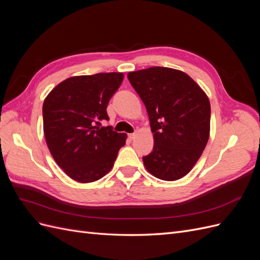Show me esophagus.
I'll list each match as a JSON object with an SVG mask.
<instances>
[{"mask_svg":"<svg viewBox=\"0 0 260 260\" xmlns=\"http://www.w3.org/2000/svg\"><path fill=\"white\" fill-rule=\"evenodd\" d=\"M128 137H129V139H130V140H133V139L136 138V133H130V135H129Z\"/></svg>","mask_w":260,"mask_h":260,"instance_id":"34e87169","label":"esophagus"}]
</instances>
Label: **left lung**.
Masks as SVG:
<instances>
[{
	"label": "left lung",
	"instance_id": "1",
	"mask_svg": "<svg viewBox=\"0 0 260 260\" xmlns=\"http://www.w3.org/2000/svg\"><path fill=\"white\" fill-rule=\"evenodd\" d=\"M146 107L154 133L153 151L143 156L156 178L175 181L191 171L209 138L210 103L191 77L167 67L128 74Z\"/></svg>",
	"mask_w": 260,
	"mask_h": 260
}]
</instances>
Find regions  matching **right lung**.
Instances as JSON below:
<instances>
[{
  "mask_svg": "<svg viewBox=\"0 0 260 260\" xmlns=\"http://www.w3.org/2000/svg\"><path fill=\"white\" fill-rule=\"evenodd\" d=\"M123 79L121 73L77 76L60 82L43 103V130L55 161L81 183L103 178L114 166L127 135L108 121L106 108Z\"/></svg>",
  "mask_w": 260,
  "mask_h": 260,
  "instance_id": "right-lung-1",
  "label": "right lung"
}]
</instances>
